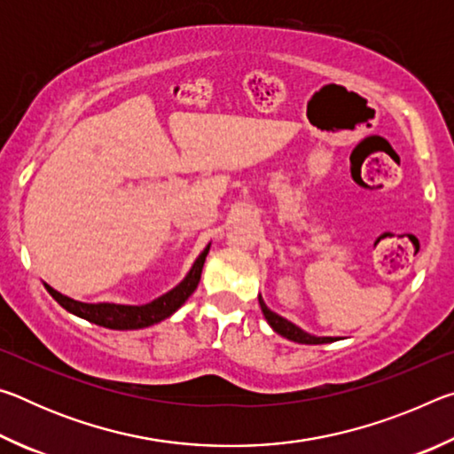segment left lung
<instances>
[{
  "instance_id": "obj_1",
  "label": "left lung",
  "mask_w": 454,
  "mask_h": 454,
  "mask_svg": "<svg viewBox=\"0 0 454 454\" xmlns=\"http://www.w3.org/2000/svg\"><path fill=\"white\" fill-rule=\"evenodd\" d=\"M258 302H260V309H262L264 318L268 320V325L272 326L274 333H278L280 336L288 338V340H294V342H301V344H326V342L336 340L334 336H314V334L304 333L302 328H298L296 325H292L290 320L282 318L280 314H276V312L268 309V306L262 301V296H258Z\"/></svg>"
}]
</instances>
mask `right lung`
Here are the masks:
<instances>
[{
	"mask_svg": "<svg viewBox=\"0 0 454 454\" xmlns=\"http://www.w3.org/2000/svg\"><path fill=\"white\" fill-rule=\"evenodd\" d=\"M210 244L202 250V254L196 258V262L192 264L190 272L186 274L178 286L172 288L166 294L158 296L156 301H152L148 304L142 306H129V304H112V302H99V304H88V302H80L74 301L70 296L59 294L58 290H53L51 286L45 284L50 294L56 298V302L59 306H64L67 312L75 314L88 322H94L98 326L104 328H112V330H137V328H145L156 325V322H162L168 317L180 309V306L188 301L192 296V292L196 290L198 282H200V274H202V268L206 262V256H208Z\"/></svg>",
	"mask_w": 454,
	"mask_h": 454,
	"instance_id": "right-lung-1",
	"label": "right lung"
}]
</instances>
